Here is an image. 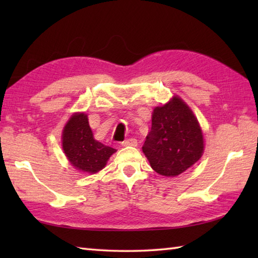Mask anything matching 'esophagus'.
<instances>
[{
	"label": "esophagus",
	"mask_w": 258,
	"mask_h": 258,
	"mask_svg": "<svg viewBox=\"0 0 258 258\" xmlns=\"http://www.w3.org/2000/svg\"><path fill=\"white\" fill-rule=\"evenodd\" d=\"M138 145V140L135 139H128L122 142V146H136Z\"/></svg>",
	"instance_id": "obj_1"
}]
</instances>
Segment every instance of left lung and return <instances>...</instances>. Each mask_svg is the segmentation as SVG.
Returning <instances> with one entry per match:
<instances>
[{"label": "left lung", "instance_id": "left-lung-1", "mask_svg": "<svg viewBox=\"0 0 258 258\" xmlns=\"http://www.w3.org/2000/svg\"><path fill=\"white\" fill-rule=\"evenodd\" d=\"M152 168L174 177L193 166L204 152L202 128L182 98L174 96L154 108L152 127L142 147Z\"/></svg>", "mask_w": 258, "mask_h": 258}]
</instances>
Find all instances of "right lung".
Instances as JSON below:
<instances>
[{"mask_svg": "<svg viewBox=\"0 0 258 258\" xmlns=\"http://www.w3.org/2000/svg\"><path fill=\"white\" fill-rule=\"evenodd\" d=\"M62 146L71 165L90 174L101 171L116 152L94 139L85 113H75L71 116L64 126Z\"/></svg>", "mask_w": 258, "mask_h": 258, "instance_id": "obj_1", "label": "right lung"}]
</instances>
